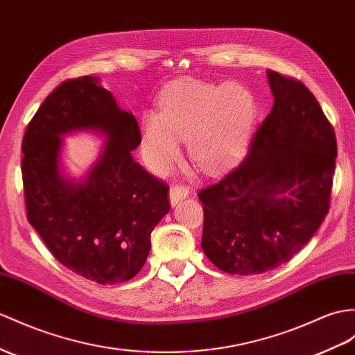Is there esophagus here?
<instances>
[{
	"mask_svg": "<svg viewBox=\"0 0 355 355\" xmlns=\"http://www.w3.org/2000/svg\"><path fill=\"white\" fill-rule=\"evenodd\" d=\"M188 197V188L182 185H171L170 187V203L171 206H176L180 200Z\"/></svg>",
	"mask_w": 355,
	"mask_h": 355,
	"instance_id": "1",
	"label": "esophagus"
}]
</instances>
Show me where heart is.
Returning a JSON list of instances; mask_svg holds the SVG:
<instances>
[{
  "instance_id": "heart-1",
  "label": "heart",
  "mask_w": 355,
  "mask_h": 355,
  "mask_svg": "<svg viewBox=\"0 0 355 355\" xmlns=\"http://www.w3.org/2000/svg\"><path fill=\"white\" fill-rule=\"evenodd\" d=\"M254 117L253 94L244 85L180 80L162 93L159 112L144 114L143 152L155 170H166L178 157V137H187L196 166L218 171L244 150Z\"/></svg>"
}]
</instances>
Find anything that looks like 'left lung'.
Returning a JSON list of instances; mask_svg holds the SVG:
<instances>
[{
	"instance_id": "obj_1",
	"label": "left lung",
	"mask_w": 355,
	"mask_h": 355,
	"mask_svg": "<svg viewBox=\"0 0 355 355\" xmlns=\"http://www.w3.org/2000/svg\"><path fill=\"white\" fill-rule=\"evenodd\" d=\"M274 96L247 158L202 189V248L229 274L250 275L291 261L330 207L336 135L304 84L266 71Z\"/></svg>"
}]
</instances>
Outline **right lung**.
Returning <instances> with one entry per match:
<instances>
[{"label": "right lung", "mask_w": 355, "mask_h": 355, "mask_svg": "<svg viewBox=\"0 0 355 355\" xmlns=\"http://www.w3.org/2000/svg\"><path fill=\"white\" fill-rule=\"evenodd\" d=\"M81 130L106 143L89 171L75 180L62 167L61 137ZM140 143L132 112L90 75L60 84L24 135L28 223L60 263L99 284L126 282L141 270L150 233L170 211L167 185L132 157Z\"/></svg>", "instance_id": "obj_1"}]
</instances>
